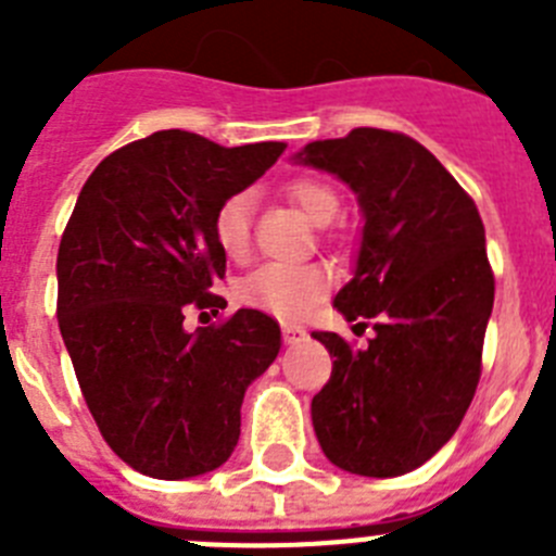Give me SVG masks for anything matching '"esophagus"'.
<instances>
[{
    "label": "esophagus",
    "mask_w": 556,
    "mask_h": 556,
    "mask_svg": "<svg viewBox=\"0 0 556 556\" xmlns=\"http://www.w3.org/2000/svg\"><path fill=\"white\" fill-rule=\"evenodd\" d=\"M303 337H306V331H303L301 326H294V323H283V342H287V345L301 342Z\"/></svg>",
    "instance_id": "1"
}]
</instances>
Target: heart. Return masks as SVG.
<instances>
[{
  "mask_svg": "<svg viewBox=\"0 0 556 556\" xmlns=\"http://www.w3.org/2000/svg\"><path fill=\"white\" fill-rule=\"evenodd\" d=\"M287 194L312 223L326 225L337 217L339 200L331 186L312 178H298L287 186ZM211 230L217 239L219 250L233 262H244L253 244V194L236 191L214 211ZM333 275L323 264H264L250 273L239 283V301L253 308L281 317V320H298L314 303H320L323 294L331 289Z\"/></svg>",
  "mask_w": 556,
  "mask_h": 556,
  "instance_id": "heart-1",
  "label": "heart"
}]
</instances>
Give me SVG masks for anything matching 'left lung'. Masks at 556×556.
<instances>
[{
	"instance_id": "1",
	"label": "left lung",
	"mask_w": 556,
	"mask_h": 556,
	"mask_svg": "<svg viewBox=\"0 0 556 556\" xmlns=\"http://www.w3.org/2000/svg\"><path fill=\"white\" fill-rule=\"evenodd\" d=\"M298 159L358 194L356 275L333 306L348 320H376L365 351L312 331L333 356L312 401L314 431L337 468L404 476L448 443L479 387L495 294L484 223L454 175L406 132L356 127L312 141Z\"/></svg>"
}]
</instances>
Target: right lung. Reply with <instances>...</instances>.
Wrapping results in <instances>:
<instances>
[{
  "label": "right lung",
  "instance_id": "add662e5",
  "mask_svg": "<svg viewBox=\"0 0 556 556\" xmlns=\"http://www.w3.org/2000/svg\"><path fill=\"white\" fill-rule=\"evenodd\" d=\"M287 144L219 147L161 130L111 152L83 186L58 248V326L102 440L132 470L189 479L239 443L242 397L281 348V328L239 308L189 333V312L219 314L225 278L211 219Z\"/></svg>",
  "mask_w": 556,
  "mask_h": 556
}]
</instances>
